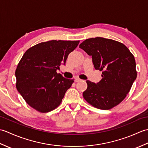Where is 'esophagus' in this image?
I'll list each match as a JSON object with an SVG mask.
<instances>
[{"instance_id": "34e87169", "label": "esophagus", "mask_w": 148, "mask_h": 148, "mask_svg": "<svg viewBox=\"0 0 148 148\" xmlns=\"http://www.w3.org/2000/svg\"><path fill=\"white\" fill-rule=\"evenodd\" d=\"M81 81V79H79V77L75 78V81H76V82H79V81Z\"/></svg>"}]
</instances>
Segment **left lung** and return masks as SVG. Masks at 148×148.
<instances>
[{"label":"left lung","instance_id":"left-lung-1","mask_svg":"<svg viewBox=\"0 0 148 148\" xmlns=\"http://www.w3.org/2000/svg\"><path fill=\"white\" fill-rule=\"evenodd\" d=\"M79 48L92 56L94 67L102 71L98 83L87 80L83 93L86 101L95 108L108 110L127 97L137 77L135 58L127 47L116 40L97 37L87 39Z\"/></svg>","mask_w":148,"mask_h":148}]
</instances>
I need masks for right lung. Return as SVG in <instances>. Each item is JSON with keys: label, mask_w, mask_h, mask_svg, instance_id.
Masks as SVG:
<instances>
[{"label": "right lung", "mask_w": 148, "mask_h": 148, "mask_svg": "<svg viewBox=\"0 0 148 148\" xmlns=\"http://www.w3.org/2000/svg\"><path fill=\"white\" fill-rule=\"evenodd\" d=\"M79 40H51L28 49L16 69V86L25 102L45 113L60 104L74 79L64 78L56 72Z\"/></svg>", "instance_id": "obj_1"}]
</instances>
